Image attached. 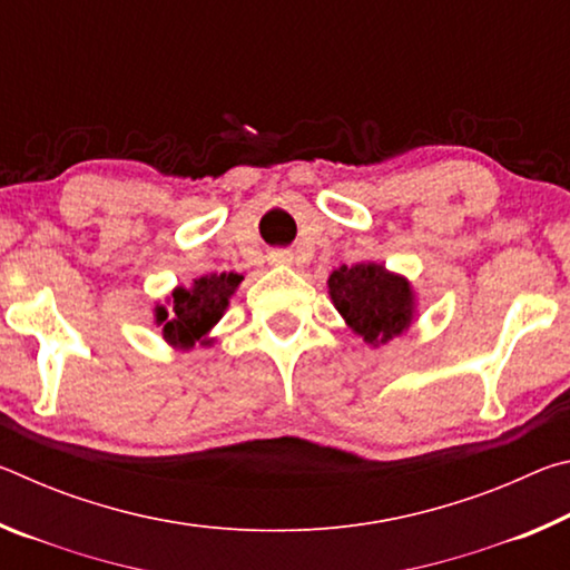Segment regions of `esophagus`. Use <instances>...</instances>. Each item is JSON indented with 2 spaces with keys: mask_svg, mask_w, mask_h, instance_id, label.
I'll return each instance as SVG.
<instances>
[{
  "mask_svg": "<svg viewBox=\"0 0 570 570\" xmlns=\"http://www.w3.org/2000/svg\"><path fill=\"white\" fill-rule=\"evenodd\" d=\"M294 262V254L292 250H286V248H274V250H268V264H274V266H286V264H292Z\"/></svg>",
  "mask_w": 570,
  "mask_h": 570,
  "instance_id": "1",
  "label": "esophagus"
}]
</instances>
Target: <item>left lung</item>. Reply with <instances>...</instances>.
I'll return each mask as SVG.
<instances>
[{
    "label": "left lung",
    "mask_w": 570,
    "mask_h": 570,
    "mask_svg": "<svg viewBox=\"0 0 570 570\" xmlns=\"http://www.w3.org/2000/svg\"><path fill=\"white\" fill-rule=\"evenodd\" d=\"M330 296L344 322L366 344H387L412 324L414 296L407 278L382 264L342 266L330 276Z\"/></svg>",
    "instance_id": "8db88e82"
}]
</instances>
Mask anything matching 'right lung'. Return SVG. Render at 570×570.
<instances>
[{
    "label": "right lung",
    "mask_w": 570,
    "mask_h": 570,
    "mask_svg": "<svg viewBox=\"0 0 570 570\" xmlns=\"http://www.w3.org/2000/svg\"><path fill=\"white\" fill-rule=\"evenodd\" d=\"M238 274H210L193 282L190 288L178 286L170 294V308L156 306V324L163 340L180 350H190L196 342H206V334L224 316L230 294L240 284Z\"/></svg>",
    "instance_id": "add662e5"
}]
</instances>
